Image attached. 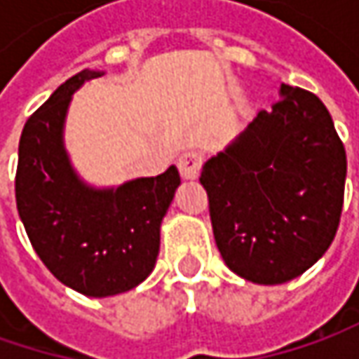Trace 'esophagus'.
Returning a JSON list of instances; mask_svg holds the SVG:
<instances>
[{
    "instance_id": "34e87169",
    "label": "esophagus",
    "mask_w": 359,
    "mask_h": 359,
    "mask_svg": "<svg viewBox=\"0 0 359 359\" xmlns=\"http://www.w3.org/2000/svg\"><path fill=\"white\" fill-rule=\"evenodd\" d=\"M203 161H205L203 152H198V150H184L177 158V166H179L182 179H196L198 172H201Z\"/></svg>"
}]
</instances>
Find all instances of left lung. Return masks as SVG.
Listing matches in <instances>:
<instances>
[{"label":"left lung","instance_id":"1","mask_svg":"<svg viewBox=\"0 0 359 359\" xmlns=\"http://www.w3.org/2000/svg\"><path fill=\"white\" fill-rule=\"evenodd\" d=\"M346 149L323 102L281 84V98L203 166L212 235L226 267L275 285L307 271L334 241Z\"/></svg>","mask_w":359,"mask_h":359}]
</instances>
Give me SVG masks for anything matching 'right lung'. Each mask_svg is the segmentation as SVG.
Listing matches in <instances>:
<instances>
[{"instance_id":"1","label":"right lung","mask_w":359,"mask_h":359,"mask_svg":"<svg viewBox=\"0 0 359 359\" xmlns=\"http://www.w3.org/2000/svg\"><path fill=\"white\" fill-rule=\"evenodd\" d=\"M100 72L72 76L27 118L20 138L15 203L43 265L90 297L142 283L158 257L161 223L180 184L177 166L116 191H94L74 175L62 144L72 94Z\"/></svg>"}]
</instances>
